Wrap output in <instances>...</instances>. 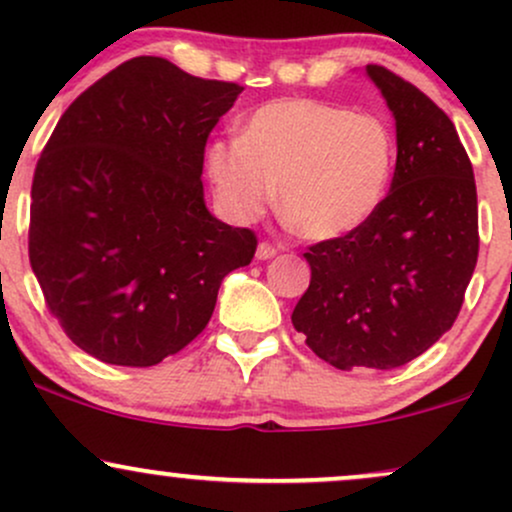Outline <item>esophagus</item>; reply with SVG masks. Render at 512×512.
<instances>
[{
	"instance_id": "esophagus-1",
	"label": "esophagus",
	"mask_w": 512,
	"mask_h": 512,
	"mask_svg": "<svg viewBox=\"0 0 512 512\" xmlns=\"http://www.w3.org/2000/svg\"><path fill=\"white\" fill-rule=\"evenodd\" d=\"M274 255H276L274 245H269V243L257 245V260H272Z\"/></svg>"
}]
</instances>
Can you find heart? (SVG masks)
I'll use <instances>...</instances> for the list:
<instances>
[{
    "instance_id": "b5f03b06",
    "label": "heart",
    "mask_w": 512,
    "mask_h": 512,
    "mask_svg": "<svg viewBox=\"0 0 512 512\" xmlns=\"http://www.w3.org/2000/svg\"><path fill=\"white\" fill-rule=\"evenodd\" d=\"M397 144L380 117L337 103L284 98L262 105L243 137L207 149L216 202L236 221L272 204L305 238L334 240L358 231L383 207Z\"/></svg>"
}]
</instances>
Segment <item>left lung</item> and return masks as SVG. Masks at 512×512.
<instances>
[{"label":"left lung","mask_w":512,"mask_h":512,"mask_svg":"<svg viewBox=\"0 0 512 512\" xmlns=\"http://www.w3.org/2000/svg\"><path fill=\"white\" fill-rule=\"evenodd\" d=\"M397 127L383 207L349 236L305 252L310 286L291 322L339 370H390L450 330L477 267V185L450 117L390 69L368 64Z\"/></svg>","instance_id":"1"}]
</instances>
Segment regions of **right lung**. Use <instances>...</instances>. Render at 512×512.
Returning <instances> with one entry per match:
<instances>
[{
	"label": "right lung",
	"mask_w": 512,
	"mask_h": 512,
	"mask_svg": "<svg viewBox=\"0 0 512 512\" xmlns=\"http://www.w3.org/2000/svg\"><path fill=\"white\" fill-rule=\"evenodd\" d=\"M243 86L134 57L64 110L33 175L28 257L50 313L88 356L156 366L207 327L257 238L211 216L209 132Z\"/></svg>",
	"instance_id": "right-lung-1"
}]
</instances>
